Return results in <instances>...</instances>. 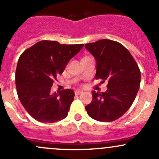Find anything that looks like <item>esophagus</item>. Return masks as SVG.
<instances>
[{
    "mask_svg": "<svg viewBox=\"0 0 159 159\" xmlns=\"http://www.w3.org/2000/svg\"><path fill=\"white\" fill-rule=\"evenodd\" d=\"M81 93H83L82 91H79V90H77V91H75V95H79V94H81Z\"/></svg>",
    "mask_w": 159,
    "mask_h": 159,
    "instance_id": "34e87169",
    "label": "esophagus"
}]
</instances>
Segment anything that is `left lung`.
Here are the masks:
<instances>
[{
	"mask_svg": "<svg viewBox=\"0 0 159 159\" xmlns=\"http://www.w3.org/2000/svg\"><path fill=\"white\" fill-rule=\"evenodd\" d=\"M97 62L96 79L107 82L106 92H92V101L85 107L93 120L111 122L119 119L133 104L139 89V68L126 48L110 39L85 44Z\"/></svg>",
	"mask_w": 159,
	"mask_h": 159,
	"instance_id": "1",
	"label": "left lung"
}]
</instances>
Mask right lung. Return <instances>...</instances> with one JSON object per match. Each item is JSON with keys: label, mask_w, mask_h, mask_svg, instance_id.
Here are the masks:
<instances>
[{"label": "right lung", "mask_w": 159, "mask_h": 159, "mask_svg": "<svg viewBox=\"0 0 159 159\" xmlns=\"http://www.w3.org/2000/svg\"><path fill=\"white\" fill-rule=\"evenodd\" d=\"M84 44H60L43 40L26 49L16 69V87L21 103L33 118L42 123H55L68 116L74 100L72 90L50 93L57 75Z\"/></svg>", "instance_id": "obj_1"}]
</instances>
